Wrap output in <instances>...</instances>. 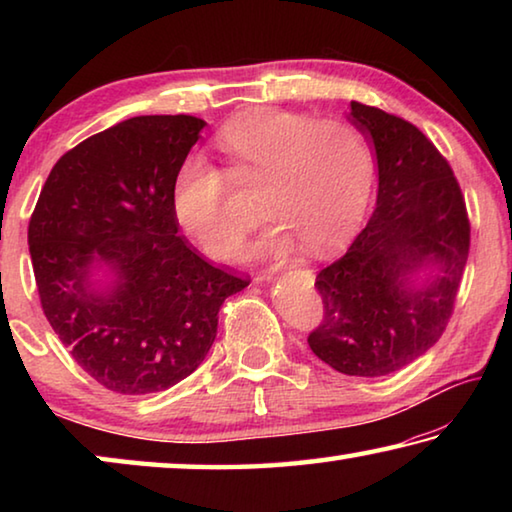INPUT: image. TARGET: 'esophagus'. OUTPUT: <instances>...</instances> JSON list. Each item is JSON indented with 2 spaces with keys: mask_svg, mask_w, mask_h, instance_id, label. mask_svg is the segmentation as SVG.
<instances>
[{
  "mask_svg": "<svg viewBox=\"0 0 512 512\" xmlns=\"http://www.w3.org/2000/svg\"><path fill=\"white\" fill-rule=\"evenodd\" d=\"M271 277H273L271 271H264V273L257 275V280H259V282H266V280H271Z\"/></svg>",
  "mask_w": 512,
  "mask_h": 512,
  "instance_id": "esophagus-1",
  "label": "esophagus"
}]
</instances>
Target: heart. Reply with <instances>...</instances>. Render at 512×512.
<instances>
[{"label":"heart","mask_w":512,"mask_h":512,"mask_svg":"<svg viewBox=\"0 0 512 512\" xmlns=\"http://www.w3.org/2000/svg\"><path fill=\"white\" fill-rule=\"evenodd\" d=\"M237 185L262 183L259 210L277 223L255 255L280 259L293 246L329 253L348 239L370 201L375 160L357 126L287 110H253L216 133ZM178 223L205 253L230 257L248 232L232 205V183L201 153L180 164L171 187Z\"/></svg>","instance_id":"1"}]
</instances>
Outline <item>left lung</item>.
Instances as JSON below:
<instances>
[{"instance_id":"1","label":"left lung","mask_w":512,"mask_h":512,"mask_svg":"<svg viewBox=\"0 0 512 512\" xmlns=\"http://www.w3.org/2000/svg\"><path fill=\"white\" fill-rule=\"evenodd\" d=\"M352 124L377 153V207L341 259L316 275L323 320L309 348L354 377H384L443 336L470 253L461 185L420 128L391 112L350 103ZM436 265L422 288L410 275Z\"/></svg>"}]
</instances>
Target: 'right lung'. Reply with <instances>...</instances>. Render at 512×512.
Wrapping results in <instances>:
<instances>
[{"mask_svg": "<svg viewBox=\"0 0 512 512\" xmlns=\"http://www.w3.org/2000/svg\"><path fill=\"white\" fill-rule=\"evenodd\" d=\"M205 121L144 115L76 144L29 221L40 305L88 375L121 395L167 391L210 352L225 298L250 280L178 237L171 187ZM94 261L118 282L91 289Z\"/></svg>", "mask_w": 512, "mask_h": 512, "instance_id": "1", "label": "right lung"}]
</instances>
